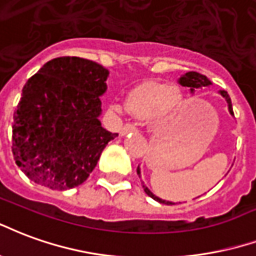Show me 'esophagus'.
<instances>
[{"label": "esophagus", "mask_w": 256, "mask_h": 256, "mask_svg": "<svg viewBox=\"0 0 256 256\" xmlns=\"http://www.w3.org/2000/svg\"><path fill=\"white\" fill-rule=\"evenodd\" d=\"M135 130H136V126H134V124H126L124 126H121L120 135L124 136L126 135V134H130V132H135Z\"/></svg>", "instance_id": "34e87169"}]
</instances>
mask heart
Masks as SVG:
<instances>
[{
    "instance_id": "heart-1",
    "label": "heart",
    "mask_w": 256,
    "mask_h": 256,
    "mask_svg": "<svg viewBox=\"0 0 256 256\" xmlns=\"http://www.w3.org/2000/svg\"><path fill=\"white\" fill-rule=\"evenodd\" d=\"M182 104V94L176 86H168L164 82L147 80L135 86L126 94V106L130 114L138 118H152L156 126L170 121ZM112 109L121 112L120 106Z\"/></svg>"
}]
</instances>
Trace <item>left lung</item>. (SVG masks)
Masks as SVG:
<instances>
[{"label":"left lung","mask_w":256,"mask_h":256,"mask_svg":"<svg viewBox=\"0 0 256 256\" xmlns=\"http://www.w3.org/2000/svg\"><path fill=\"white\" fill-rule=\"evenodd\" d=\"M178 83L182 86H184V87H190V90H191V92H194L196 88H200V87H208V86L212 84V82L207 79L204 74H198V72H187L186 74H182V78L178 79ZM220 94L222 95L224 98H225V100H226L228 104V109H229V113L232 116L233 114V108H232V100H230V96H229V94H228L225 90H221L220 91ZM138 174L140 176V169L138 168ZM143 188H144V192H146L147 195L150 198H152L154 200H156V202L160 203H165V204H174V203L172 202H168V200H164V199H161V198L156 196L152 192L148 190V188L146 187V186H143Z\"/></svg>","instance_id":"1"}]
</instances>
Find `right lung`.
<instances>
[{
    "label": "right lung",
    "instance_id": "1",
    "mask_svg": "<svg viewBox=\"0 0 256 256\" xmlns=\"http://www.w3.org/2000/svg\"><path fill=\"white\" fill-rule=\"evenodd\" d=\"M108 76L94 61L58 57L27 80L13 116L12 152L31 182L64 191L88 178L118 135L98 120Z\"/></svg>",
    "mask_w": 256,
    "mask_h": 256
}]
</instances>
